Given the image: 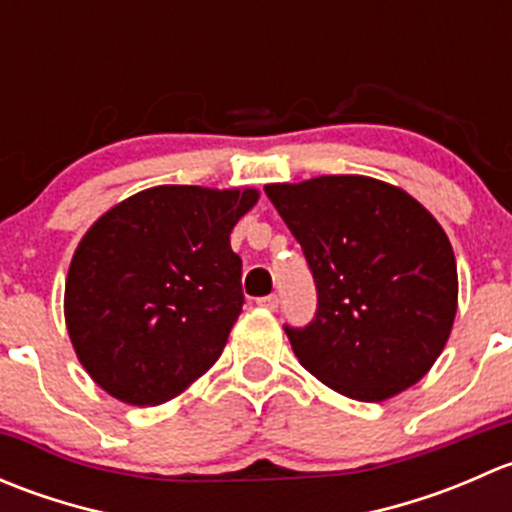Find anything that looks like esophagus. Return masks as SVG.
<instances>
[{
    "label": "esophagus",
    "mask_w": 512,
    "mask_h": 512,
    "mask_svg": "<svg viewBox=\"0 0 512 512\" xmlns=\"http://www.w3.org/2000/svg\"><path fill=\"white\" fill-rule=\"evenodd\" d=\"M257 304H260L262 309H270V312H275V309L280 307V297H277V294H267V297L257 299Z\"/></svg>",
    "instance_id": "1"
}]
</instances>
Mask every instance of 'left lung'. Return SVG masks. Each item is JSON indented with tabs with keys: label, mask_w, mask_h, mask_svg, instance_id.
<instances>
[{
	"label": "left lung",
	"mask_w": 512,
	"mask_h": 512,
	"mask_svg": "<svg viewBox=\"0 0 512 512\" xmlns=\"http://www.w3.org/2000/svg\"><path fill=\"white\" fill-rule=\"evenodd\" d=\"M302 245L317 317L285 327L299 364L354 401H386L418 384L451 337L458 309L453 247L399 185L317 175L265 185Z\"/></svg>",
	"instance_id": "8db88e82"
}]
</instances>
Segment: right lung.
Returning a JSON list of instances; mask_svg holds the SVG:
<instances>
[{"label":"right lung","instance_id":"obj_1","mask_svg":"<svg viewBox=\"0 0 512 512\" xmlns=\"http://www.w3.org/2000/svg\"><path fill=\"white\" fill-rule=\"evenodd\" d=\"M257 200V188L156 185L86 230L64 319L76 359L108 396L165 404L220 359L242 312L230 232Z\"/></svg>","mask_w":512,"mask_h":512}]
</instances>
